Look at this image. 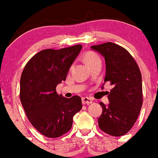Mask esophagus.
Here are the masks:
<instances>
[{
	"mask_svg": "<svg viewBox=\"0 0 158 158\" xmlns=\"http://www.w3.org/2000/svg\"><path fill=\"white\" fill-rule=\"evenodd\" d=\"M92 99L90 98H88V97H83L82 98V103L83 105H89L92 103Z\"/></svg>",
	"mask_w": 158,
	"mask_h": 158,
	"instance_id": "esophagus-1",
	"label": "esophagus"
}]
</instances>
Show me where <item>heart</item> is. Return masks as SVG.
<instances>
[{
	"instance_id": "heart-1",
	"label": "heart",
	"mask_w": 158,
	"mask_h": 158,
	"mask_svg": "<svg viewBox=\"0 0 158 158\" xmlns=\"http://www.w3.org/2000/svg\"><path fill=\"white\" fill-rule=\"evenodd\" d=\"M99 59H100V58H99L95 53H94V52H87L85 55V57H84V60H85V64H87V65L90 64L91 63H94V61L99 60Z\"/></svg>"
}]
</instances>
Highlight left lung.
Listing matches in <instances>:
<instances>
[{
  "instance_id": "obj_1",
  "label": "left lung",
  "mask_w": 158,
  "mask_h": 158,
  "mask_svg": "<svg viewBox=\"0 0 158 158\" xmlns=\"http://www.w3.org/2000/svg\"><path fill=\"white\" fill-rule=\"evenodd\" d=\"M105 58V83L113 89L109 93L110 103L100 102L102 114L98 119L104 132L114 136L127 134L138 117L142 106L141 73L135 59L127 49L113 43L91 47Z\"/></svg>"
}]
</instances>
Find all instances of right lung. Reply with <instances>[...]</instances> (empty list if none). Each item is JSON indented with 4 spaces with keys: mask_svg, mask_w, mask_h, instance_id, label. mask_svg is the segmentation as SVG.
<instances>
[{
    "mask_svg": "<svg viewBox=\"0 0 158 158\" xmlns=\"http://www.w3.org/2000/svg\"><path fill=\"white\" fill-rule=\"evenodd\" d=\"M82 46L37 52L26 64L20 80V99L29 121L43 135L59 137L73 125V117L82 109L81 98L58 95L56 87L65 81Z\"/></svg>",
    "mask_w": 158,
    "mask_h": 158,
    "instance_id": "add662e5",
    "label": "right lung"
}]
</instances>
